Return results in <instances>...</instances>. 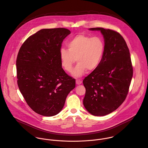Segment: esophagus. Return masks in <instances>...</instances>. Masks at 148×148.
<instances>
[{
    "mask_svg": "<svg viewBox=\"0 0 148 148\" xmlns=\"http://www.w3.org/2000/svg\"><path fill=\"white\" fill-rule=\"evenodd\" d=\"M76 83L77 85L81 84L82 83V81L80 80H76Z\"/></svg>",
    "mask_w": 148,
    "mask_h": 148,
    "instance_id": "34e87169",
    "label": "esophagus"
}]
</instances>
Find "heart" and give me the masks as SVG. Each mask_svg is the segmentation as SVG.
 <instances>
[{"label":"heart","instance_id":"1","mask_svg":"<svg viewBox=\"0 0 148 148\" xmlns=\"http://www.w3.org/2000/svg\"><path fill=\"white\" fill-rule=\"evenodd\" d=\"M68 50L61 48L59 59L61 65L67 72H71L75 61L78 63L72 72V75L82 76L86 69L92 71L101 63L105 51V42L99 36L91 37L80 34L75 36L67 44Z\"/></svg>","mask_w":148,"mask_h":148}]
</instances>
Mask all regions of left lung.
Listing matches in <instances>:
<instances>
[{
    "label": "left lung",
    "instance_id": "left-lung-1",
    "mask_svg": "<svg viewBox=\"0 0 148 148\" xmlns=\"http://www.w3.org/2000/svg\"><path fill=\"white\" fill-rule=\"evenodd\" d=\"M103 35L105 51L99 66L83 80V104L93 116H103L116 110L127 97L133 67L127 43L117 32L91 28Z\"/></svg>",
    "mask_w": 148,
    "mask_h": 148
}]
</instances>
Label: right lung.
Here are the masks:
<instances>
[{
  "mask_svg": "<svg viewBox=\"0 0 148 148\" xmlns=\"http://www.w3.org/2000/svg\"><path fill=\"white\" fill-rule=\"evenodd\" d=\"M66 28L42 29L22 44L16 59L18 85L26 103L36 113L53 116L63 109L75 79L64 71L59 59Z\"/></svg>",
  "mask_w": 148,
  "mask_h": 148,
  "instance_id": "add662e5",
  "label": "right lung"
}]
</instances>
